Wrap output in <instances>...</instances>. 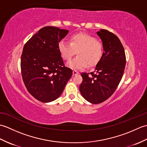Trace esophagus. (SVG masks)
Segmentation results:
<instances>
[{
    "label": "esophagus",
    "instance_id": "34e87169",
    "mask_svg": "<svg viewBox=\"0 0 147 147\" xmlns=\"http://www.w3.org/2000/svg\"><path fill=\"white\" fill-rule=\"evenodd\" d=\"M79 74V72H78V71H76V70H73V76L77 75V74Z\"/></svg>",
    "mask_w": 147,
    "mask_h": 147
}]
</instances>
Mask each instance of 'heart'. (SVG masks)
Instances as JSON below:
<instances>
[{
  "label": "heart",
  "instance_id": "b5f03b06",
  "mask_svg": "<svg viewBox=\"0 0 147 147\" xmlns=\"http://www.w3.org/2000/svg\"><path fill=\"white\" fill-rule=\"evenodd\" d=\"M58 49L61 57L65 61H69L76 54L78 56L69 61L67 65L74 69H83L93 66L100 60L104 52V45L95 37L84 33L75 34L71 36L70 43L61 40Z\"/></svg>",
  "mask_w": 147,
  "mask_h": 147
}]
</instances>
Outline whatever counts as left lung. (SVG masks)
Wrapping results in <instances>:
<instances>
[{
    "label": "left lung",
    "instance_id": "left-lung-1",
    "mask_svg": "<svg viewBox=\"0 0 147 147\" xmlns=\"http://www.w3.org/2000/svg\"><path fill=\"white\" fill-rule=\"evenodd\" d=\"M97 35L104 45V52L94 70L82 73L80 91L87 101L100 104L113 94L123 78L126 66V55L118 37L107 30Z\"/></svg>",
    "mask_w": 147,
    "mask_h": 147
}]
</instances>
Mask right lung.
Masks as SVG:
<instances>
[{
    "instance_id": "obj_1",
    "label": "right lung",
    "mask_w": 147,
    "mask_h": 147,
    "mask_svg": "<svg viewBox=\"0 0 147 147\" xmlns=\"http://www.w3.org/2000/svg\"><path fill=\"white\" fill-rule=\"evenodd\" d=\"M68 30L54 26L40 29L24 45L21 57L22 78L28 91L42 102L60 96L73 71L65 66L58 49Z\"/></svg>"
}]
</instances>
